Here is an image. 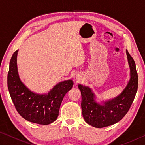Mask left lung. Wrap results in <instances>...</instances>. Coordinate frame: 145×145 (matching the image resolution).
Listing matches in <instances>:
<instances>
[{"mask_svg": "<svg viewBox=\"0 0 145 145\" xmlns=\"http://www.w3.org/2000/svg\"><path fill=\"white\" fill-rule=\"evenodd\" d=\"M131 70V78L123 91L112 99L97 103L91 89L78 84L81 92V108L85 121L96 128H102L116 123L125 116L131 107L138 87V76L133 58L126 50Z\"/></svg>", "mask_w": 145, "mask_h": 145, "instance_id": "1", "label": "left lung"}]
</instances>
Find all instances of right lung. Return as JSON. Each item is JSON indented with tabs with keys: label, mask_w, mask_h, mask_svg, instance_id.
<instances>
[{
	"label": "right lung",
	"mask_w": 145,
	"mask_h": 145,
	"mask_svg": "<svg viewBox=\"0 0 145 145\" xmlns=\"http://www.w3.org/2000/svg\"><path fill=\"white\" fill-rule=\"evenodd\" d=\"M13 53L9 63L8 87L16 111L27 121L40 125L52 123L57 119L65 95L73 87V80L59 82L47 94L32 92L20 79L17 68V54Z\"/></svg>",
	"instance_id": "right-lung-1"
}]
</instances>
